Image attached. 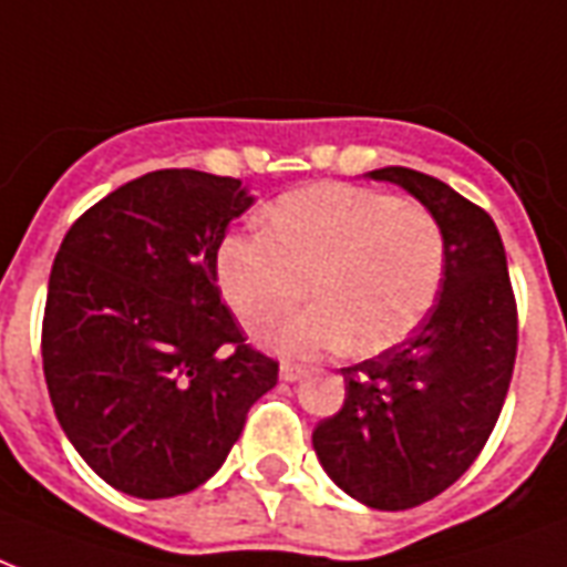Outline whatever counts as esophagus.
<instances>
[{
	"instance_id": "1",
	"label": "esophagus",
	"mask_w": 567,
	"mask_h": 567,
	"mask_svg": "<svg viewBox=\"0 0 567 567\" xmlns=\"http://www.w3.org/2000/svg\"><path fill=\"white\" fill-rule=\"evenodd\" d=\"M306 365L302 362H291V360H285L282 362V369H279V378L285 380V383H293V380H300L302 374H306Z\"/></svg>"
}]
</instances>
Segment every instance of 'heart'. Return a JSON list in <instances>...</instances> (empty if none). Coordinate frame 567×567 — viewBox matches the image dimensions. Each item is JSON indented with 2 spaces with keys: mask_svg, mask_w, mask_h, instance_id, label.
Instances as JSON below:
<instances>
[{
  "mask_svg": "<svg viewBox=\"0 0 567 567\" xmlns=\"http://www.w3.org/2000/svg\"><path fill=\"white\" fill-rule=\"evenodd\" d=\"M446 276V231L422 202L351 184L282 196L265 235L228 237L219 288L249 327L267 330L306 297L318 306L276 336L288 353L395 348L434 309Z\"/></svg>",
  "mask_w": 567,
  "mask_h": 567,
  "instance_id": "b5f03b06",
  "label": "heart"
}]
</instances>
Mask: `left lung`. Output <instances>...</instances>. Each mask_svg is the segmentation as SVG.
<instances>
[{
	"label": "left lung",
	"mask_w": 567,
	"mask_h": 567,
	"mask_svg": "<svg viewBox=\"0 0 567 567\" xmlns=\"http://www.w3.org/2000/svg\"><path fill=\"white\" fill-rule=\"evenodd\" d=\"M369 175L399 184L437 214L446 276L413 336L341 369L344 404L315 425L312 446L353 499L404 512L455 485L485 449L512 386L517 300L503 237L485 207L416 168Z\"/></svg>",
	"instance_id": "8db88e82"
}]
</instances>
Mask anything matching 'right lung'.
<instances>
[{"instance_id": "add662e5", "label": "right lung", "mask_w": 567, "mask_h": 567, "mask_svg": "<svg viewBox=\"0 0 567 567\" xmlns=\"http://www.w3.org/2000/svg\"><path fill=\"white\" fill-rule=\"evenodd\" d=\"M249 205L237 178L159 168L89 207L55 252L43 378L73 449L121 494L205 485L279 380L216 285L228 223Z\"/></svg>"}]
</instances>
